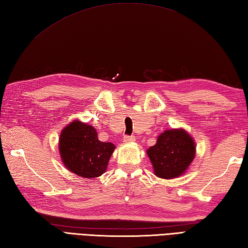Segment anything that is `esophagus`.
<instances>
[{"instance_id":"esophagus-1","label":"esophagus","mask_w":248,"mask_h":248,"mask_svg":"<svg viewBox=\"0 0 248 248\" xmlns=\"http://www.w3.org/2000/svg\"><path fill=\"white\" fill-rule=\"evenodd\" d=\"M135 140V136L133 135H124V143H131V141Z\"/></svg>"}]
</instances>
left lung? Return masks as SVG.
I'll list each match as a JSON object with an SVG mask.
<instances>
[{
    "label": "left lung",
    "mask_w": 248,
    "mask_h": 248,
    "mask_svg": "<svg viewBox=\"0 0 248 248\" xmlns=\"http://www.w3.org/2000/svg\"><path fill=\"white\" fill-rule=\"evenodd\" d=\"M195 143L186 131L166 130L156 144L147 150L155 176L163 179L179 177L186 170L195 156Z\"/></svg>",
    "instance_id": "1"
}]
</instances>
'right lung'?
<instances>
[{"label":"right lung","mask_w":248,"mask_h":248,"mask_svg":"<svg viewBox=\"0 0 248 248\" xmlns=\"http://www.w3.org/2000/svg\"><path fill=\"white\" fill-rule=\"evenodd\" d=\"M115 146L98 140L93 125L72 121L62 131L60 154L65 166L83 178H96L107 170Z\"/></svg>","instance_id":"right-lung-1"}]
</instances>
